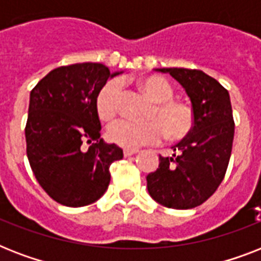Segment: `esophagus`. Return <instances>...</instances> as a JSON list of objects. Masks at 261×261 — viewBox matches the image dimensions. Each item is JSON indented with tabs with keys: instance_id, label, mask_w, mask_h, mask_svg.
I'll return each mask as SVG.
<instances>
[{
	"instance_id": "1",
	"label": "esophagus",
	"mask_w": 261,
	"mask_h": 261,
	"mask_svg": "<svg viewBox=\"0 0 261 261\" xmlns=\"http://www.w3.org/2000/svg\"><path fill=\"white\" fill-rule=\"evenodd\" d=\"M137 153H138V150H130V149H124V151H123L124 157H130V155H134Z\"/></svg>"
}]
</instances>
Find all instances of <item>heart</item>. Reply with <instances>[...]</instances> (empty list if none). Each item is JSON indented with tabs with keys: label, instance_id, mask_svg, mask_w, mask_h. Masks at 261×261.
<instances>
[{
	"label": "heart",
	"instance_id": "1",
	"mask_svg": "<svg viewBox=\"0 0 261 261\" xmlns=\"http://www.w3.org/2000/svg\"><path fill=\"white\" fill-rule=\"evenodd\" d=\"M141 88L154 107L149 115V122H134L120 119L108 127L107 135L111 142L124 149L135 150L145 145L160 142L167 135L176 141L190 134L194 127V112L190 106L174 100V89L169 81L160 75H149L141 80ZM122 96V83L111 80L101 88L96 98L100 119L111 120L118 114Z\"/></svg>",
	"mask_w": 261,
	"mask_h": 261
}]
</instances>
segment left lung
<instances>
[{"label":"left lung","instance_id":"left-lung-1","mask_svg":"<svg viewBox=\"0 0 261 261\" xmlns=\"http://www.w3.org/2000/svg\"><path fill=\"white\" fill-rule=\"evenodd\" d=\"M169 73L192 104L194 127L172 149L160 155L157 171L146 176L147 191L155 202L176 210L202 204L222 182L231 154L234 120L229 92L202 70L182 67L157 69Z\"/></svg>","mask_w":261,"mask_h":261}]
</instances>
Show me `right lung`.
I'll use <instances>...</instances> for the list:
<instances>
[{
    "mask_svg": "<svg viewBox=\"0 0 261 261\" xmlns=\"http://www.w3.org/2000/svg\"><path fill=\"white\" fill-rule=\"evenodd\" d=\"M118 74L101 63H75L51 70L31 90L28 161L43 190L63 206L83 207L101 198L110 165L123 159L120 147L100 138L96 108L98 92Z\"/></svg>",
    "mask_w": 261,
    "mask_h": 261,
    "instance_id": "obj_1",
    "label": "right lung"
}]
</instances>
